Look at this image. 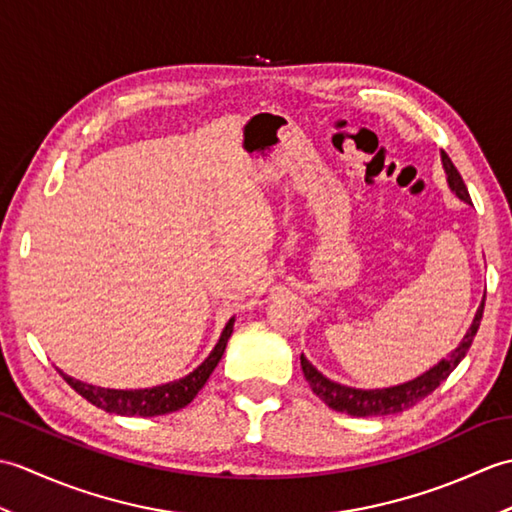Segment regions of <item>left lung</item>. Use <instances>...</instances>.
I'll use <instances>...</instances> for the list:
<instances>
[{
    "instance_id": "1",
    "label": "left lung",
    "mask_w": 512,
    "mask_h": 512,
    "mask_svg": "<svg viewBox=\"0 0 512 512\" xmlns=\"http://www.w3.org/2000/svg\"><path fill=\"white\" fill-rule=\"evenodd\" d=\"M440 158H442V167H444V173H447V182H449L451 191L458 195L462 202L471 204V195H469V191H466V184L460 176V171L455 169L451 158L444 154V151L440 154ZM482 312H484V299L480 303V308H477L475 319L471 323V328L466 330L462 343L455 347V350L447 358H442L438 365H433L429 372H424L418 378L409 380V383H402L396 387H385V389L347 387L341 383H334V380H330V378H325L319 369L301 354L303 376H306L314 394H317L325 402V405L332 407L334 411L350 413V416H356V418L394 416V413H400L405 409H411L413 405H418V402L427 398L431 391H436V387L442 383V380L449 378V374L460 365L466 352H469V347L477 334V328H480Z\"/></svg>"
}]
</instances>
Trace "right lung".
Masks as SVG:
<instances>
[{
	"mask_svg": "<svg viewBox=\"0 0 512 512\" xmlns=\"http://www.w3.org/2000/svg\"><path fill=\"white\" fill-rule=\"evenodd\" d=\"M233 323L235 317L228 319L226 328L222 330L220 341L213 347V352L204 358V363L193 369L189 376L180 380H173L167 385L149 387V389H105V387H94L88 383H81L68 374H63V380L68 383L76 394H81L85 400L92 402L94 407H99L107 413H118V416H140V418H151V416H165V413L178 411L187 407L189 402L198 396V391L204 387L206 380L213 374V369L220 363V358L226 350V343L233 334Z\"/></svg>",
	"mask_w": 512,
	"mask_h": 512,
	"instance_id": "add662e5",
	"label": "right lung"
}]
</instances>
